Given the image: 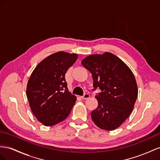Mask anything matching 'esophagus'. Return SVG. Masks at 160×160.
Masks as SVG:
<instances>
[{
	"label": "esophagus",
	"instance_id": "34e87169",
	"mask_svg": "<svg viewBox=\"0 0 160 160\" xmlns=\"http://www.w3.org/2000/svg\"><path fill=\"white\" fill-rule=\"evenodd\" d=\"M90 98V94L88 93H85L82 97H81V98L82 100H86V99H88Z\"/></svg>",
	"mask_w": 160,
	"mask_h": 160
}]
</instances>
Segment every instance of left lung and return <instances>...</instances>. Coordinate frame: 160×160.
Wrapping results in <instances>:
<instances>
[{
	"label": "left lung",
	"instance_id": "8db88e82",
	"mask_svg": "<svg viewBox=\"0 0 160 160\" xmlns=\"http://www.w3.org/2000/svg\"><path fill=\"white\" fill-rule=\"evenodd\" d=\"M81 63L92 74L94 88L101 90L96 96L98 104L91 112L92 121L101 129H116L131 115L138 98L133 72L110 52L90 55Z\"/></svg>",
	"mask_w": 160,
	"mask_h": 160
}]
</instances>
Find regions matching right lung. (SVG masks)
<instances>
[{
	"instance_id": "add662e5",
	"label": "right lung",
	"mask_w": 160,
	"mask_h": 160,
	"mask_svg": "<svg viewBox=\"0 0 160 160\" xmlns=\"http://www.w3.org/2000/svg\"><path fill=\"white\" fill-rule=\"evenodd\" d=\"M78 58L76 53L58 52L45 58L29 78L26 94L37 119L52 126L70 115L76 97L68 89L65 74Z\"/></svg>"
}]
</instances>
